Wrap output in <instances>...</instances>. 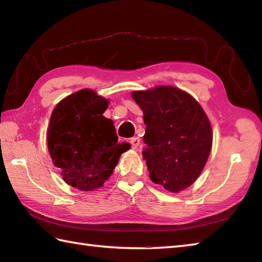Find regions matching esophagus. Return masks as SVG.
<instances>
[{
  "label": "esophagus",
  "instance_id": "1",
  "mask_svg": "<svg viewBox=\"0 0 262 262\" xmlns=\"http://www.w3.org/2000/svg\"><path fill=\"white\" fill-rule=\"evenodd\" d=\"M130 144H132L133 148H137L138 146H140L141 140H140V138H138V137H133L132 140H130Z\"/></svg>",
  "mask_w": 262,
  "mask_h": 262
}]
</instances>
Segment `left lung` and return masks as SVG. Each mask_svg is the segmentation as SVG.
I'll list each match as a JSON object with an SVG mask.
<instances>
[{
  "label": "left lung",
  "instance_id": "8db88e82",
  "mask_svg": "<svg viewBox=\"0 0 262 262\" xmlns=\"http://www.w3.org/2000/svg\"><path fill=\"white\" fill-rule=\"evenodd\" d=\"M146 125L143 140L149 179L171 192L185 190L207 162L213 134L207 115L197 100L174 86L134 91Z\"/></svg>",
  "mask_w": 262,
  "mask_h": 262
}]
</instances>
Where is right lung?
Wrapping results in <instances>:
<instances>
[{
  "instance_id": "add662e5",
  "label": "right lung",
  "mask_w": 262,
  "mask_h": 262,
  "mask_svg": "<svg viewBox=\"0 0 262 262\" xmlns=\"http://www.w3.org/2000/svg\"><path fill=\"white\" fill-rule=\"evenodd\" d=\"M109 101L96 91L83 89L54 108L47 129L53 163L69 186L82 191L102 187L120 155L130 148L118 143L114 121L105 118Z\"/></svg>"
}]
</instances>
